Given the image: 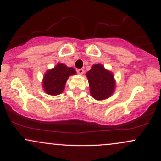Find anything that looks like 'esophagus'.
<instances>
[{
    "instance_id": "1",
    "label": "esophagus",
    "mask_w": 161,
    "mask_h": 161,
    "mask_svg": "<svg viewBox=\"0 0 161 161\" xmlns=\"http://www.w3.org/2000/svg\"><path fill=\"white\" fill-rule=\"evenodd\" d=\"M77 73H78V74H79V75L83 74V73H84V69H77Z\"/></svg>"
}]
</instances>
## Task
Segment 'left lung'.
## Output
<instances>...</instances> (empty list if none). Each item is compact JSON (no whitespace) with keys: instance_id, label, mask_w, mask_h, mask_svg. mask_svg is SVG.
<instances>
[{"instance_id":"1","label":"left lung","mask_w":161,"mask_h":161,"mask_svg":"<svg viewBox=\"0 0 161 161\" xmlns=\"http://www.w3.org/2000/svg\"><path fill=\"white\" fill-rule=\"evenodd\" d=\"M91 95L96 100H104L112 95L115 89L114 75L101 64L92 66L86 73Z\"/></svg>"}]
</instances>
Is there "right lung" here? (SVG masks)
<instances>
[{
  "instance_id": "add662e5",
  "label": "right lung",
  "mask_w": 161,
  "mask_h": 161,
  "mask_svg": "<svg viewBox=\"0 0 161 161\" xmlns=\"http://www.w3.org/2000/svg\"><path fill=\"white\" fill-rule=\"evenodd\" d=\"M75 73L72 67H67L63 64H58L52 69L45 73L43 81L45 91L51 95H60L64 91L66 82L69 75Z\"/></svg>"
}]
</instances>
